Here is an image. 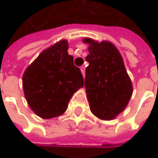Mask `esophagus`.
<instances>
[{
	"label": "esophagus",
	"instance_id": "34e87169",
	"mask_svg": "<svg viewBox=\"0 0 158 158\" xmlns=\"http://www.w3.org/2000/svg\"><path fill=\"white\" fill-rule=\"evenodd\" d=\"M80 70H81V73H82L83 77H85V68L84 67H81L80 68Z\"/></svg>",
	"mask_w": 158,
	"mask_h": 158
}]
</instances>
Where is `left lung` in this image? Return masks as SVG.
Segmentation results:
<instances>
[{
  "mask_svg": "<svg viewBox=\"0 0 158 158\" xmlns=\"http://www.w3.org/2000/svg\"><path fill=\"white\" fill-rule=\"evenodd\" d=\"M89 54L86 56L85 88L91 112L100 119L112 120L127 106L133 86L123 57L111 43L85 38Z\"/></svg>",
  "mask_w": 158,
  "mask_h": 158,
  "instance_id": "obj_1",
  "label": "left lung"
}]
</instances>
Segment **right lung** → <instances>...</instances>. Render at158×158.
<instances>
[{
	"instance_id": "obj_1",
	"label": "right lung",
	"mask_w": 158,
	"mask_h": 158,
	"mask_svg": "<svg viewBox=\"0 0 158 158\" xmlns=\"http://www.w3.org/2000/svg\"><path fill=\"white\" fill-rule=\"evenodd\" d=\"M61 40L44 50L25 69L23 88L28 105L43 119L63 114L72 95L84 85L80 69Z\"/></svg>"
}]
</instances>
